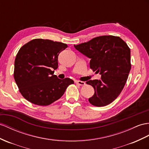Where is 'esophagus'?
I'll return each instance as SVG.
<instances>
[{
    "label": "esophagus",
    "mask_w": 149,
    "mask_h": 149,
    "mask_svg": "<svg viewBox=\"0 0 149 149\" xmlns=\"http://www.w3.org/2000/svg\"><path fill=\"white\" fill-rule=\"evenodd\" d=\"M75 83L77 84V85H79V86H84V85H85V82H82V81H76V82H75Z\"/></svg>",
    "instance_id": "esophagus-1"
}]
</instances>
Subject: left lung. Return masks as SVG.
Segmentation results:
<instances>
[{"instance_id":"8db88e82","label":"left lung","mask_w":149,"mask_h":149,"mask_svg":"<svg viewBox=\"0 0 149 149\" xmlns=\"http://www.w3.org/2000/svg\"><path fill=\"white\" fill-rule=\"evenodd\" d=\"M91 58L90 68L101 74L100 80H90L94 94L90 103L97 107L108 105L116 100L123 90L131 69L130 49L119 36H101L74 45Z\"/></svg>"}]
</instances>
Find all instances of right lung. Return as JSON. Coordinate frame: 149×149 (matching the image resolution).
Returning <instances> with one entry per match:
<instances>
[{
	"mask_svg": "<svg viewBox=\"0 0 149 149\" xmlns=\"http://www.w3.org/2000/svg\"><path fill=\"white\" fill-rule=\"evenodd\" d=\"M67 44L49 40L34 39L24 45L14 62V77L26 100L38 106H48L63 96L73 80H61L54 75L59 53Z\"/></svg>",
	"mask_w": 149,
	"mask_h": 149,
	"instance_id": "add662e5",
	"label": "right lung"
}]
</instances>
